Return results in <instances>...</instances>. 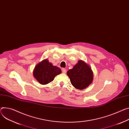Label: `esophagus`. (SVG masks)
Wrapping results in <instances>:
<instances>
[{
  "instance_id": "obj_1",
  "label": "esophagus",
  "mask_w": 129,
  "mask_h": 129,
  "mask_svg": "<svg viewBox=\"0 0 129 129\" xmlns=\"http://www.w3.org/2000/svg\"><path fill=\"white\" fill-rule=\"evenodd\" d=\"M62 73H63V74H66V70L65 69L63 68V69H62Z\"/></svg>"
}]
</instances>
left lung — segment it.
<instances>
[{
    "label": "left lung",
    "instance_id": "8db88e82",
    "mask_svg": "<svg viewBox=\"0 0 129 129\" xmlns=\"http://www.w3.org/2000/svg\"><path fill=\"white\" fill-rule=\"evenodd\" d=\"M67 75L73 86L78 89L86 88L93 80L91 68L86 62L81 60L78 61L72 69L67 71Z\"/></svg>",
    "mask_w": 129,
    "mask_h": 129
}]
</instances>
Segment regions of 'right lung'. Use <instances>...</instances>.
I'll return each mask as SVG.
<instances>
[{"label": "right lung", "mask_w": 129, "mask_h": 129, "mask_svg": "<svg viewBox=\"0 0 129 129\" xmlns=\"http://www.w3.org/2000/svg\"><path fill=\"white\" fill-rule=\"evenodd\" d=\"M62 73L61 69L47 59L43 60L38 63L33 70V76L39 82L45 85L52 81L55 77Z\"/></svg>", "instance_id": "right-lung-1"}]
</instances>
